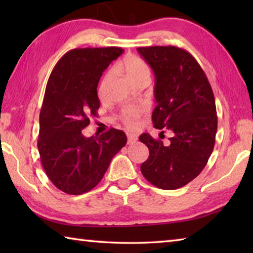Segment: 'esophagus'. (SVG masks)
<instances>
[{"label": "esophagus", "mask_w": 253, "mask_h": 253, "mask_svg": "<svg viewBox=\"0 0 253 253\" xmlns=\"http://www.w3.org/2000/svg\"><path fill=\"white\" fill-rule=\"evenodd\" d=\"M136 140H137V136L131 135V134L127 135V143L128 144H134Z\"/></svg>", "instance_id": "1"}]
</instances>
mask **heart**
Returning <instances> with one entry per match:
<instances>
[{
	"label": "heart",
	"mask_w": 253,
	"mask_h": 253,
	"mask_svg": "<svg viewBox=\"0 0 253 253\" xmlns=\"http://www.w3.org/2000/svg\"><path fill=\"white\" fill-rule=\"evenodd\" d=\"M118 69L124 71L126 74L132 84H135L136 85H143V84H148L149 81H151V76H152V71L151 68L147 65V62L145 61L144 59L137 57V55L134 54H128L124 58L121 62L118 63ZM111 77V71H108L107 74L104 76L101 83H100V87H99V91L102 92L106 87L107 83H108L109 79ZM143 113V108L138 106H129L126 107L125 109L123 110L122 114V118L123 122L126 126L130 127L135 124V122L140 117V115Z\"/></svg>",
	"instance_id": "b5f03b06"
}]
</instances>
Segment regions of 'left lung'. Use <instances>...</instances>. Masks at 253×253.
Segmentation results:
<instances>
[{
  "instance_id": "8db88e82",
  "label": "left lung",
  "mask_w": 253,
  "mask_h": 253,
  "mask_svg": "<svg viewBox=\"0 0 253 253\" xmlns=\"http://www.w3.org/2000/svg\"><path fill=\"white\" fill-rule=\"evenodd\" d=\"M155 75L154 127L174 132L170 144L142 134L149 149L140 165L144 177L163 190H176L202 172L213 152L217 129L215 99L193 55L173 45L137 49Z\"/></svg>"
}]
</instances>
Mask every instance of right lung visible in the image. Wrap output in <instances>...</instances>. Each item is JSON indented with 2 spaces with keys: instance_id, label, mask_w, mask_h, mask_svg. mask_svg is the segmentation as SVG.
<instances>
[{
  "instance_id": "1",
  "label": "right lung",
  "mask_w": 253,
  "mask_h": 253,
  "mask_svg": "<svg viewBox=\"0 0 253 253\" xmlns=\"http://www.w3.org/2000/svg\"><path fill=\"white\" fill-rule=\"evenodd\" d=\"M123 52L117 46L70 50L49 77L38 149L46 176L67 194L92 190L127 143L125 132L115 128L99 137L83 134L100 106L97 85L102 72Z\"/></svg>"
}]
</instances>
